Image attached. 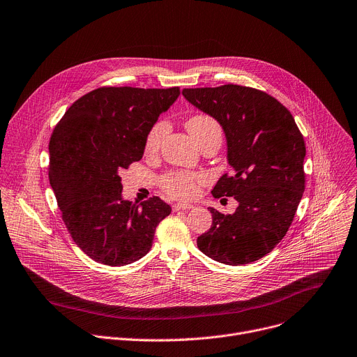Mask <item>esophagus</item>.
Instances as JSON below:
<instances>
[{
    "label": "esophagus",
    "instance_id": "obj_1",
    "mask_svg": "<svg viewBox=\"0 0 357 357\" xmlns=\"http://www.w3.org/2000/svg\"><path fill=\"white\" fill-rule=\"evenodd\" d=\"M190 208H193V206H192V205H189V204H175V205L172 206L174 212H178V211H183V209H190Z\"/></svg>",
    "mask_w": 357,
    "mask_h": 357
}]
</instances>
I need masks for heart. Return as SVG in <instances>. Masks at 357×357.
Returning a JSON list of instances; mask_svg holds the SVG:
<instances>
[{"label": "heart", "mask_w": 357, "mask_h": 357, "mask_svg": "<svg viewBox=\"0 0 357 357\" xmlns=\"http://www.w3.org/2000/svg\"><path fill=\"white\" fill-rule=\"evenodd\" d=\"M188 132L199 145L202 141L211 137L222 138V131L219 123L208 115H195L186 121L185 123ZM167 122L158 121L146 135L145 139V152L155 153L167 134ZM201 183V176L197 174H190L185 171H172L160 178V185L167 193L176 199H190L197 195L198 185Z\"/></svg>", "instance_id": "heart-1"}]
</instances>
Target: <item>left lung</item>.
<instances>
[{"label": "left lung", "instance_id": "1", "mask_svg": "<svg viewBox=\"0 0 357 357\" xmlns=\"http://www.w3.org/2000/svg\"><path fill=\"white\" fill-rule=\"evenodd\" d=\"M182 93L225 132L234 172L219 178L212 195L238 201L232 215L208 208L212 226L198 248L225 265L255 262L283 239L295 218L305 190L303 137L287 108L264 91L228 84Z\"/></svg>", "mask_w": 357, "mask_h": 357}]
</instances>
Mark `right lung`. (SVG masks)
Returning <instances> with one entry per match:
<instances>
[{
    "label": "right lung",
    "instance_id": "1",
    "mask_svg": "<svg viewBox=\"0 0 357 357\" xmlns=\"http://www.w3.org/2000/svg\"><path fill=\"white\" fill-rule=\"evenodd\" d=\"M178 86H102L75 101L50 141V183L74 242L93 261L125 266L152 248L171 213L158 197L137 205L122 198L119 172L142 159L158 116L178 100Z\"/></svg>",
    "mask_w": 357,
    "mask_h": 357
}]
</instances>
